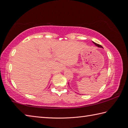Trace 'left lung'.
I'll use <instances>...</instances> for the list:
<instances>
[{"instance_id": "left-lung-1", "label": "left lung", "mask_w": 128, "mask_h": 128, "mask_svg": "<svg viewBox=\"0 0 128 128\" xmlns=\"http://www.w3.org/2000/svg\"><path fill=\"white\" fill-rule=\"evenodd\" d=\"M92 43H94V44L95 45V46H97V47H100V48H103V47L102 46H101V45H100V44H97V43H95L94 42H93V41H92ZM68 85H69V84L68 83Z\"/></svg>"}]
</instances>
